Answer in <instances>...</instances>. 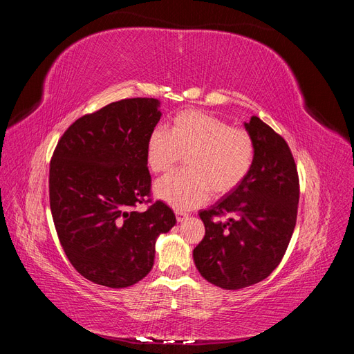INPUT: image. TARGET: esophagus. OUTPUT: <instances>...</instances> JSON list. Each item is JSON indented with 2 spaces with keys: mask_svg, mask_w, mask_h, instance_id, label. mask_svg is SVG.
Here are the masks:
<instances>
[{
  "mask_svg": "<svg viewBox=\"0 0 354 354\" xmlns=\"http://www.w3.org/2000/svg\"><path fill=\"white\" fill-rule=\"evenodd\" d=\"M176 217H177V221H178V223H181V221L187 220L189 214H186V212H181V211H177V212H176Z\"/></svg>",
  "mask_w": 354,
  "mask_h": 354,
  "instance_id": "esophagus-1",
  "label": "esophagus"
}]
</instances>
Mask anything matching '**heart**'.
<instances>
[{
    "label": "heart",
    "mask_w": 354,
    "mask_h": 354,
    "mask_svg": "<svg viewBox=\"0 0 354 354\" xmlns=\"http://www.w3.org/2000/svg\"><path fill=\"white\" fill-rule=\"evenodd\" d=\"M254 153L248 131L195 109L177 113L168 131L156 128L146 146L147 165L155 174L173 171L183 156L186 168L155 186L156 198L177 209L201 205L211 192L220 196L238 187L250 173Z\"/></svg>",
    "instance_id": "1"
}]
</instances>
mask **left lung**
Returning a JSON list of instances; mask_svg holds the SVG:
<instances>
[{"label": "left lung", "mask_w": 354, "mask_h": 354, "mask_svg": "<svg viewBox=\"0 0 354 354\" xmlns=\"http://www.w3.org/2000/svg\"><path fill=\"white\" fill-rule=\"evenodd\" d=\"M254 140V160L242 183L199 212L205 236L194 250L202 277L224 289H241L266 279L291 241L299 199L291 149L259 116L245 122ZM229 215L227 222L214 221Z\"/></svg>", "instance_id": "left-lung-1"}]
</instances>
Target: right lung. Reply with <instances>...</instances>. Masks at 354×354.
Listing matches in <instances>:
<instances>
[{
  "label": "right lung",
  "mask_w": 354,
  "mask_h": 354,
  "mask_svg": "<svg viewBox=\"0 0 354 354\" xmlns=\"http://www.w3.org/2000/svg\"><path fill=\"white\" fill-rule=\"evenodd\" d=\"M156 99H125L84 115L59 140L50 162V208L62 248L81 276L127 288L152 270L155 243L176 224L167 203L146 211L151 194L147 138L160 120Z\"/></svg>",
  "instance_id": "obj_1"
}]
</instances>
